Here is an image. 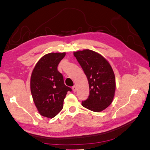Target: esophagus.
I'll list each match as a JSON object with an SVG mask.
<instances>
[{"instance_id":"esophagus-1","label":"esophagus","mask_w":150,"mask_h":150,"mask_svg":"<svg viewBox=\"0 0 150 150\" xmlns=\"http://www.w3.org/2000/svg\"><path fill=\"white\" fill-rule=\"evenodd\" d=\"M72 90H73L74 92H76V90H77V87H76V86H74L73 87H72Z\"/></svg>"}]
</instances>
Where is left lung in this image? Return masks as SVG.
Listing matches in <instances>:
<instances>
[{
    "mask_svg": "<svg viewBox=\"0 0 150 150\" xmlns=\"http://www.w3.org/2000/svg\"><path fill=\"white\" fill-rule=\"evenodd\" d=\"M87 76L90 95L82 102L85 108L101 112L113 100L116 83L111 66L105 58L93 51L85 49L74 52Z\"/></svg>",
    "mask_w": 150,
    "mask_h": 150,
    "instance_id": "obj_1",
    "label": "left lung"
}]
</instances>
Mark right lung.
Returning a JSON list of instances; mask_svg holds the SVG:
<instances>
[{
	"instance_id": "add662e5",
	"label": "right lung",
	"mask_w": 150,
	"mask_h": 150,
	"mask_svg": "<svg viewBox=\"0 0 150 150\" xmlns=\"http://www.w3.org/2000/svg\"><path fill=\"white\" fill-rule=\"evenodd\" d=\"M65 52H51L41 57L32 71L30 89L34 103L39 114L47 118L54 117L63 108V101L68 91L58 64Z\"/></svg>"
}]
</instances>
